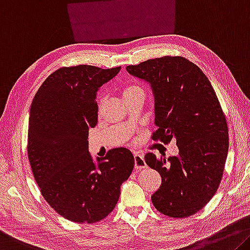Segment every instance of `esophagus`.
<instances>
[{
    "mask_svg": "<svg viewBox=\"0 0 250 250\" xmlns=\"http://www.w3.org/2000/svg\"><path fill=\"white\" fill-rule=\"evenodd\" d=\"M133 157H134V168L141 170V169H145L146 167L144 154L139 153V152H136V153H134Z\"/></svg>",
    "mask_w": 250,
    "mask_h": 250,
    "instance_id": "1",
    "label": "esophagus"
}]
</instances>
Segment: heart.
<instances>
[{"mask_svg": "<svg viewBox=\"0 0 250 250\" xmlns=\"http://www.w3.org/2000/svg\"><path fill=\"white\" fill-rule=\"evenodd\" d=\"M144 92V90H142L141 86L139 85H136V84H131L129 86H126V88L124 89V98H128V97H131L133 94H137V93H141ZM104 101V97H100L99 99V106H101L102 102Z\"/></svg>", "mask_w": 250, "mask_h": 250, "instance_id": "1", "label": "heart"}]
</instances>
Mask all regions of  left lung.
Returning a JSON list of instances; mask_svg holds the SVG:
<instances>
[{
  "label": "left lung",
  "mask_w": 250,
  "mask_h": 250,
  "mask_svg": "<svg viewBox=\"0 0 250 250\" xmlns=\"http://www.w3.org/2000/svg\"><path fill=\"white\" fill-rule=\"evenodd\" d=\"M126 71L151 84L156 97V124L151 139L170 144L177 156H145L161 176L151 196L158 211L186 218L201 210L217 192L228 154V125L210 81L184 57L149 59Z\"/></svg>",
  "instance_id": "left-lung-1"
}]
</instances>
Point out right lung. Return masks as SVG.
I'll list each match as a JSON object with an SVG mask.
<instances>
[{"label": "right lung", "instance_id": "1", "mask_svg": "<svg viewBox=\"0 0 250 250\" xmlns=\"http://www.w3.org/2000/svg\"><path fill=\"white\" fill-rule=\"evenodd\" d=\"M120 69L62 66L45 79L31 105L27 157L34 179L46 203L73 223L104 219L133 170L126 148L109 150L98 165L88 150L89 128L98 124L97 91Z\"/></svg>", "mask_w": 250, "mask_h": 250}]
</instances>
